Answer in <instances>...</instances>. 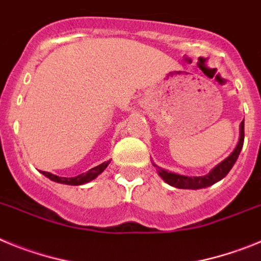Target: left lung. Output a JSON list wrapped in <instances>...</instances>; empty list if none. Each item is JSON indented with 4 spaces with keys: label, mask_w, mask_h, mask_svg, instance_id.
I'll return each mask as SVG.
<instances>
[{
    "label": "left lung",
    "mask_w": 261,
    "mask_h": 261,
    "mask_svg": "<svg viewBox=\"0 0 261 261\" xmlns=\"http://www.w3.org/2000/svg\"><path fill=\"white\" fill-rule=\"evenodd\" d=\"M244 141V120L241 123V136H239V142L237 147L234 149L231 154H230L225 161L217 165L216 167L212 170L209 174L204 175V176H184V175L174 174V172H168L166 170L159 168L158 174L162 177L163 180L170 186L175 187V188H181V190H200V188H206V187L213 186L214 183L220 181L221 179L229 174L234 163L237 162L239 154H241L242 147H243Z\"/></svg>",
    "instance_id": "obj_1"
}]
</instances>
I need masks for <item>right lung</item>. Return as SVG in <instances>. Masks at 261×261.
Wrapping results in <instances>:
<instances>
[{
	"mask_svg": "<svg viewBox=\"0 0 261 261\" xmlns=\"http://www.w3.org/2000/svg\"><path fill=\"white\" fill-rule=\"evenodd\" d=\"M110 162L111 161L103 162L102 165L96 166V167L91 168V170H89L87 172L77 175V176H74V177H60V176H57V175H53V174H50V172H47V171H41V174L44 175V176H47L48 179H50V180L57 181V183L69 184V186H81V184L89 183L90 180L95 179L99 174H102V172L106 170V167L110 165Z\"/></svg>",
	"mask_w": 261,
	"mask_h": 261,
	"instance_id": "add662e5",
	"label": "right lung"
}]
</instances>
